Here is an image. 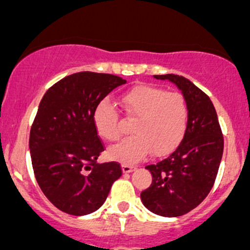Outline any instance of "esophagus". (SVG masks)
<instances>
[{"label": "esophagus", "mask_w": 250, "mask_h": 250, "mask_svg": "<svg viewBox=\"0 0 250 250\" xmlns=\"http://www.w3.org/2000/svg\"><path fill=\"white\" fill-rule=\"evenodd\" d=\"M122 170L123 173H130L136 170V167L134 166H130V164H122Z\"/></svg>", "instance_id": "esophagus-1"}]
</instances>
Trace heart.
<instances>
[{
  "instance_id": "1",
  "label": "heart",
  "mask_w": 250,
  "mask_h": 250,
  "mask_svg": "<svg viewBox=\"0 0 250 250\" xmlns=\"http://www.w3.org/2000/svg\"><path fill=\"white\" fill-rule=\"evenodd\" d=\"M125 117L134 120L132 136L108 150L109 158L132 163L148 153L164 156L178 147L188 123V105L179 92H166L152 86L130 89L121 97ZM93 125L98 136L107 142H117L122 136L120 114L109 101L103 100L93 111Z\"/></svg>"
}]
</instances>
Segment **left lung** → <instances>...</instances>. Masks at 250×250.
Returning <instances> with one entry per match:
<instances>
[{
  "label": "left lung",
  "mask_w": 250,
  "mask_h": 250,
  "mask_svg": "<svg viewBox=\"0 0 250 250\" xmlns=\"http://www.w3.org/2000/svg\"><path fill=\"white\" fill-rule=\"evenodd\" d=\"M178 87L188 105V123L174 152L147 166L152 184L141 193L142 203L154 214L179 217L206 199L214 186L223 156L224 139L210 98L178 75L154 76Z\"/></svg>",
  "instance_id": "8db88e82"
}]
</instances>
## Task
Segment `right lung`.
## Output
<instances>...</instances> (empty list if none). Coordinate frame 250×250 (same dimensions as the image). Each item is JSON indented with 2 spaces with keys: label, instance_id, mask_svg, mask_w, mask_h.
<instances>
[{
  "label": "right lung",
  "instance_id": "obj_1",
  "mask_svg": "<svg viewBox=\"0 0 250 250\" xmlns=\"http://www.w3.org/2000/svg\"><path fill=\"white\" fill-rule=\"evenodd\" d=\"M125 83L108 73L78 72L55 83L40 103L30 133L33 172L47 199L67 214L97 210L122 175L118 162L97 163L104 145L93 111Z\"/></svg>",
  "mask_w": 250,
  "mask_h": 250
}]
</instances>
